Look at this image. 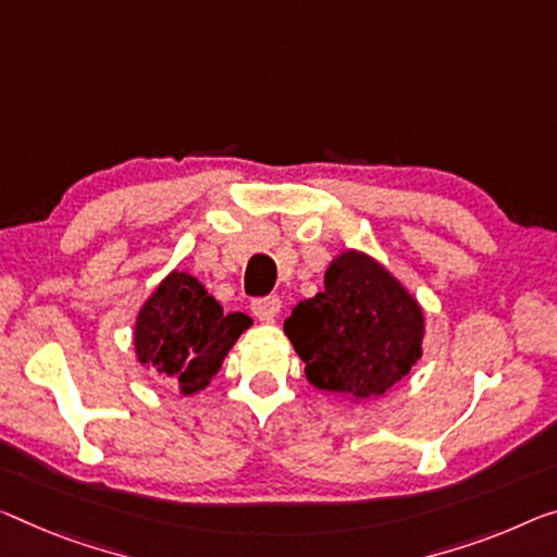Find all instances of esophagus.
I'll return each mask as SVG.
<instances>
[{
	"mask_svg": "<svg viewBox=\"0 0 557 557\" xmlns=\"http://www.w3.org/2000/svg\"><path fill=\"white\" fill-rule=\"evenodd\" d=\"M251 311L259 321H273L281 313V298L278 296H263L253 298Z\"/></svg>",
	"mask_w": 557,
	"mask_h": 557,
	"instance_id": "esophagus-1",
	"label": "esophagus"
}]
</instances>
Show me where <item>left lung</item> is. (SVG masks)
Here are the masks:
<instances>
[{
    "label": "left lung",
    "instance_id": "1",
    "mask_svg": "<svg viewBox=\"0 0 557 557\" xmlns=\"http://www.w3.org/2000/svg\"><path fill=\"white\" fill-rule=\"evenodd\" d=\"M326 288L296 304L284 323L315 388L354 398L383 396L421 358L423 311L373 259L346 251Z\"/></svg>",
    "mask_w": 557,
    "mask_h": 557
}]
</instances>
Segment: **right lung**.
Returning <instances> with one entry per match:
<instances>
[{
    "label": "right lung",
    "instance_id": "right-lung-1",
    "mask_svg": "<svg viewBox=\"0 0 557 557\" xmlns=\"http://www.w3.org/2000/svg\"><path fill=\"white\" fill-rule=\"evenodd\" d=\"M251 326L246 313H224L189 273H169L139 311L134 346L139 361L184 393L201 391L216 375L228 348Z\"/></svg>",
    "mask_w": 557,
    "mask_h": 557
}]
</instances>
